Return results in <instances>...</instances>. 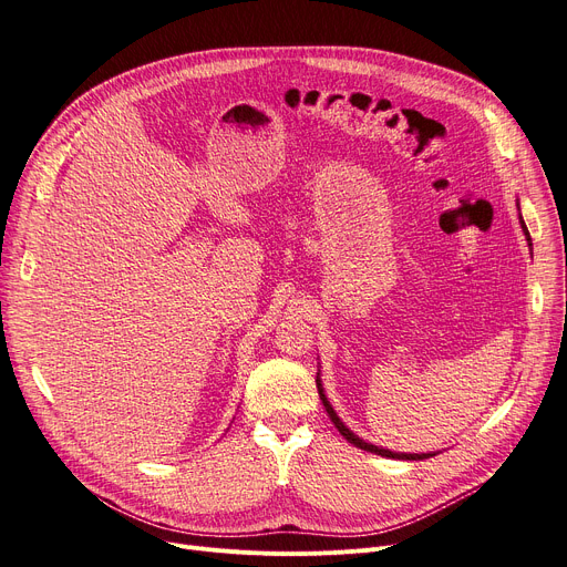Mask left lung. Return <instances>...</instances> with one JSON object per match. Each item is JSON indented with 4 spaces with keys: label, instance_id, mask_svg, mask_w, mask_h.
<instances>
[{
    "label": "left lung",
    "instance_id": "left-lung-1",
    "mask_svg": "<svg viewBox=\"0 0 567 567\" xmlns=\"http://www.w3.org/2000/svg\"><path fill=\"white\" fill-rule=\"evenodd\" d=\"M522 227H524V231L528 234V229H526V225H524V220H522ZM530 241V238H528ZM317 391H319V398H321V402H323V406H326V413H329V419L333 421V425L338 427V432L349 441V443H353L355 449H361V451H368V453H374V455H381V457H395V460H425V457H432V455H398V453H393V451H385V449H379V445H372V443H365L363 439H359L355 436L340 419H338V413L333 411V406L329 404V400H326V395H323V389H321V383H319V379H317Z\"/></svg>",
    "mask_w": 567,
    "mask_h": 567
}]
</instances>
